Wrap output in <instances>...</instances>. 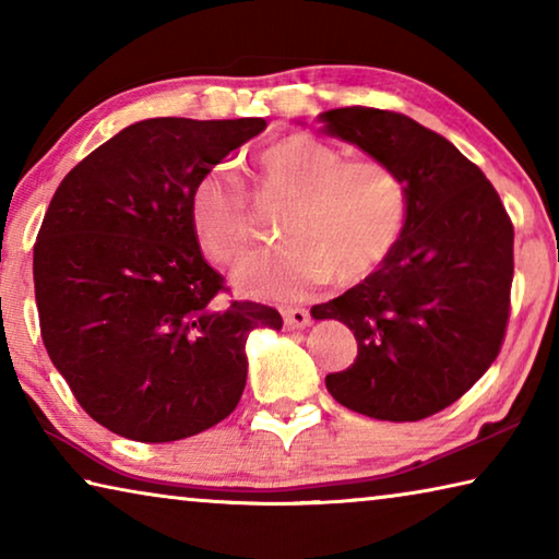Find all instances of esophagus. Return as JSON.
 Here are the masks:
<instances>
[{
  "label": "esophagus",
  "mask_w": 559,
  "mask_h": 559,
  "mask_svg": "<svg viewBox=\"0 0 559 559\" xmlns=\"http://www.w3.org/2000/svg\"><path fill=\"white\" fill-rule=\"evenodd\" d=\"M283 325L286 330H306L310 325V313L306 308L283 310Z\"/></svg>",
  "instance_id": "1"
}]
</instances>
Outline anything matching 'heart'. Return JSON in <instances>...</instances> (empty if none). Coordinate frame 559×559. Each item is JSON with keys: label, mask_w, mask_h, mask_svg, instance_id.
<instances>
[{"label": "heart", "mask_w": 559, "mask_h": 559, "mask_svg": "<svg viewBox=\"0 0 559 559\" xmlns=\"http://www.w3.org/2000/svg\"><path fill=\"white\" fill-rule=\"evenodd\" d=\"M257 194L286 202L271 257L236 271L243 296L298 300L333 278L353 286L382 266L400 243L409 192L396 169L377 157L345 153L308 132L273 140L253 159ZM189 222L214 261L239 266L257 249V229L243 187L214 169L194 185Z\"/></svg>", "instance_id": "b5f03b06"}]
</instances>
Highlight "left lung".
I'll use <instances>...</instances> for the list:
<instances>
[{
    "instance_id": "obj_1",
    "label": "left lung",
    "mask_w": 559,
    "mask_h": 559,
    "mask_svg": "<svg viewBox=\"0 0 559 559\" xmlns=\"http://www.w3.org/2000/svg\"><path fill=\"white\" fill-rule=\"evenodd\" d=\"M328 135L384 159L406 182L409 214L396 249L372 276L328 302L316 320H340L357 359L325 377L357 414L419 421L466 394L503 343L513 224L486 175L447 138L380 108L320 112Z\"/></svg>"
}]
</instances>
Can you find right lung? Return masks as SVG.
Returning a JSON list of instances; mask_svg holds the SVG:
<instances>
[{"mask_svg": "<svg viewBox=\"0 0 559 559\" xmlns=\"http://www.w3.org/2000/svg\"><path fill=\"white\" fill-rule=\"evenodd\" d=\"M263 118L132 122L56 189L34 246V290L51 362L118 437L165 443L226 419L246 386L251 330L278 310L234 300L204 261L189 197Z\"/></svg>", "mask_w": 559, "mask_h": 559, "instance_id": "right-lung-1", "label": "right lung"}]
</instances>
